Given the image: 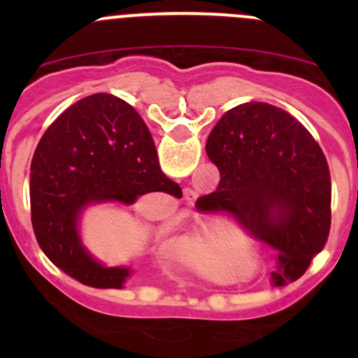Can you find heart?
<instances>
[{
    "label": "heart",
    "instance_id": "heart-1",
    "mask_svg": "<svg viewBox=\"0 0 358 358\" xmlns=\"http://www.w3.org/2000/svg\"><path fill=\"white\" fill-rule=\"evenodd\" d=\"M236 237L229 234H208V236L194 239L187 244V255L196 262V265L211 266L215 259L218 258V252L229 244H232Z\"/></svg>",
    "mask_w": 358,
    "mask_h": 358
}]
</instances>
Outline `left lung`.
<instances>
[{
  "label": "left lung",
  "instance_id": "8db88e82",
  "mask_svg": "<svg viewBox=\"0 0 358 358\" xmlns=\"http://www.w3.org/2000/svg\"><path fill=\"white\" fill-rule=\"evenodd\" d=\"M206 152L220 169V185L197 209L232 216L275 249L277 286L299 279L331 229V175L319 143L289 112L248 102L216 122Z\"/></svg>",
  "mask_w": 358,
  "mask_h": 358
}]
</instances>
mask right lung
Returning a JSON list of instances; mask_svg holds the SVG:
<instances>
[{
  "instance_id": "right-lung-1",
  "label": "right lung",
  "mask_w": 358,
  "mask_h": 358,
  "mask_svg": "<svg viewBox=\"0 0 358 358\" xmlns=\"http://www.w3.org/2000/svg\"><path fill=\"white\" fill-rule=\"evenodd\" d=\"M147 192L182 189L159 168L149 128L129 103L109 93L79 100L52 122L31 162V220L50 262L99 289H119L128 268H107L83 248L78 220L92 202L133 204Z\"/></svg>"
}]
</instances>
